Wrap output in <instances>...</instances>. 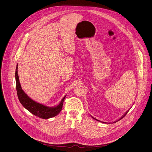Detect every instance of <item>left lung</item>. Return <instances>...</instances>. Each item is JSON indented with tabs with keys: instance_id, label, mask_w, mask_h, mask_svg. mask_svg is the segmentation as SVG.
Returning a JSON list of instances; mask_svg holds the SVG:
<instances>
[{
	"instance_id": "obj_1",
	"label": "left lung",
	"mask_w": 152,
	"mask_h": 152,
	"mask_svg": "<svg viewBox=\"0 0 152 152\" xmlns=\"http://www.w3.org/2000/svg\"><path fill=\"white\" fill-rule=\"evenodd\" d=\"M128 111H129V110H128ZM128 111H127V112H126V113H125V114H124V116H122V118H121V119H122V118H124V116H125V115H126V114H127V113H128ZM92 118H93V117H92ZM94 118V119H95V120H97V119H95V118ZM120 119H119V120H118V121H119V120H120ZM97 121H98V120H97ZM99 121V122H101V121ZM104 123H105V122H104Z\"/></svg>"
}]
</instances>
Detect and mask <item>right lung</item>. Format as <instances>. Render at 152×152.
Segmentation results:
<instances>
[{
    "label": "right lung",
    "instance_id": "add662e5",
    "mask_svg": "<svg viewBox=\"0 0 152 152\" xmlns=\"http://www.w3.org/2000/svg\"><path fill=\"white\" fill-rule=\"evenodd\" d=\"M18 65L16 66L15 72L16 87L18 96L22 105L34 115L44 119L53 118L57 115L63 108V102L65 96L63 98L60 104L55 107H48L34 101L25 94L22 89L18 74Z\"/></svg>",
    "mask_w": 152,
    "mask_h": 152
}]
</instances>
